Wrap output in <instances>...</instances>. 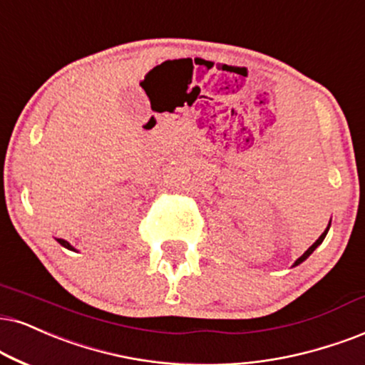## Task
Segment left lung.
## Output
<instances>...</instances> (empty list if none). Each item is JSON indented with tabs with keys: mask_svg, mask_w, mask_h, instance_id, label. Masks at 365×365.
<instances>
[{
	"mask_svg": "<svg viewBox=\"0 0 365 365\" xmlns=\"http://www.w3.org/2000/svg\"><path fill=\"white\" fill-rule=\"evenodd\" d=\"M329 229H330V224H329V227H327V229L324 230V234H322V236H320V237H318V239H317V241H315V242H313V244H312V246H310V247H308L305 252H303V256H299V257H298V259H297V261H294V264H293V266H298V264H302V262H303V261H305V259H307V257H308V256H310V255H312V252H313V251H315V249H317L318 246H320V244H322V242H324V239H325V236H327V232H329Z\"/></svg>",
	"mask_w": 365,
	"mask_h": 365,
	"instance_id": "left-lung-1",
	"label": "left lung"
}]
</instances>
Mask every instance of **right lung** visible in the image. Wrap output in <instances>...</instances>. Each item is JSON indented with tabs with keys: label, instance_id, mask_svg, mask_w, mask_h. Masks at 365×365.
<instances>
[{
	"label": "right lung",
	"instance_id": "1",
	"mask_svg": "<svg viewBox=\"0 0 365 365\" xmlns=\"http://www.w3.org/2000/svg\"><path fill=\"white\" fill-rule=\"evenodd\" d=\"M57 241H58V244H60V246H63V247L71 249V251H76V249H73V247L71 246V244H68V242L66 241V239H57Z\"/></svg>",
	"mask_w": 365,
	"mask_h": 365
}]
</instances>
